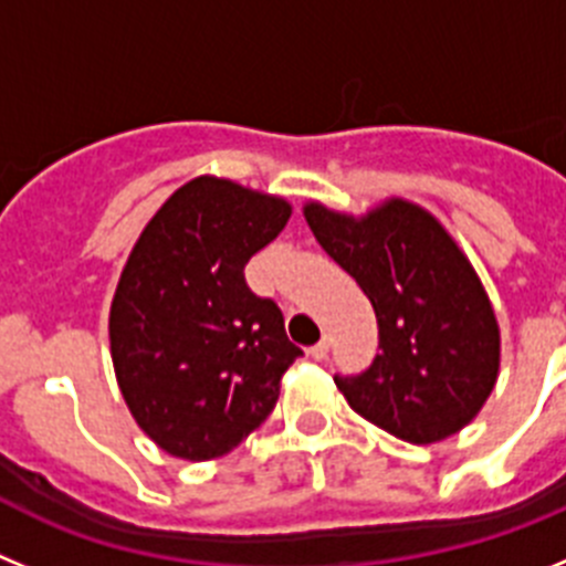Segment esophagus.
<instances>
[{
	"label": "esophagus",
	"instance_id": "1",
	"mask_svg": "<svg viewBox=\"0 0 566 566\" xmlns=\"http://www.w3.org/2000/svg\"><path fill=\"white\" fill-rule=\"evenodd\" d=\"M327 353H329V338H327V335H324V338H321L315 346H310V355H313L315 360H324V358H327Z\"/></svg>",
	"mask_w": 566,
	"mask_h": 566
}]
</instances>
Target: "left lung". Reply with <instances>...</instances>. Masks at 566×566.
<instances>
[{"instance_id":"8db88e82","label":"left lung","mask_w":566,"mask_h":566,"mask_svg":"<svg viewBox=\"0 0 566 566\" xmlns=\"http://www.w3.org/2000/svg\"><path fill=\"white\" fill-rule=\"evenodd\" d=\"M304 217L378 318L380 355L360 375H335L346 403L415 446L457 434L480 415L499 375L496 315L465 253L406 200L360 220L310 202Z\"/></svg>"}]
</instances>
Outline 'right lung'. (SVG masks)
<instances>
[{"label":"right lung","mask_w":566,"mask_h":566,"mask_svg":"<svg viewBox=\"0 0 566 566\" xmlns=\"http://www.w3.org/2000/svg\"><path fill=\"white\" fill-rule=\"evenodd\" d=\"M290 206L220 177L177 188L132 248L109 310L118 386L137 426L171 457L213 460L256 431L304 355L282 310L245 282Z\"/></svg>","instance_id":"add662e5"}]
</instances>
